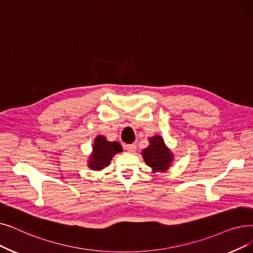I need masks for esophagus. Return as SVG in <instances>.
<instances>
[{"label":"esophagus","instance_id":"esophagus-1","mask_svg":"<svg viewBox=\"0 0 253 253\" xmlns=\"http://www.w3.org/2000/svg\"><path fill=\"white\" fill-rule=\"evenodd\" d=\"M125 149H126L128 152H130V153H133V152L135 151V149H136V146H135L134 144L126 145V146H125Z\"/></svg>","mask_w":253,"mask_h":253}]
</instances>
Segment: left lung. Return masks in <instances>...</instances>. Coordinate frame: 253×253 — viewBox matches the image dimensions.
Returning a JSON list of instances; mask_svg holds the SVG:
<instances>
[{"instance_id": "obj_1", "label": "left lung", "mask_w": 253, "mask_h": 253, "mask_svg": "<svg viewBox=\"0 0 253 253\" xmlns=\"http://www.w3.org/2000/svg\"><path fill=\"white\" fill-rule=\"evenodd\" d=\"M148 148L141 151V155L153 172H166L173 161V154L160 135L149 137Z\"/></svg>"}]
</instances>
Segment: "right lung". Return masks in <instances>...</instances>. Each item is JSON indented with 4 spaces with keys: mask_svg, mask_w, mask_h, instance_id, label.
<instances>
[{
    "mask_svg": "<svg viewBox=\"0 0 253 253\" xmlns=\"http://www.w3.org/2000/svg\"><path fill=\"white\" fill-rule=\"evenodd\" d=\"M123 151L118 141H108L104 135H97L94 139L93 151L87 160V167L92 170H102L111 163L113 157Z\"/></svg>",
    "mask_w": 253,
    "mask_h": 253,
    "instance_id": "1",
    "label": "right lung"
}]
</instances>
